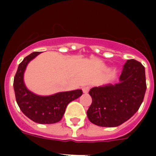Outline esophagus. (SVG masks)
<instances>
[{
  "instance_id": "1",
  "label": "esophagus",
  "mask_w": 156,
  "mask_h": 156,
  "mask_svg": "<svg viewBox=\"0 0 156 156\" xmlns=\"http://www.w3.org/2000/svg\"><path fill=\"white\" fill-rule=\"evenodd\" d=\"M88 91H89V87H88V86H86V87H83V92L84 94H88Z\"/></svg>"
}]
</instances>
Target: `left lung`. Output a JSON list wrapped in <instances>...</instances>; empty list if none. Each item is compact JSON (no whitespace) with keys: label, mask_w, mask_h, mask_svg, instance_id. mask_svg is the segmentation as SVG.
<instances>
[{"label":"left lung","mask_w":156,"mask_h":156,"mask_svg":"<svg viewBox=\"0 0 156 156\" xmlns=\"http://www.w3.org/2000/svg\"><path fill=\"white\" fill-rule=\"evenodd\" d=\"M146 91L144 67L134 59L127 60L119 83L89 90L92 104L87 111L89 121L102 127H116L138 111Z\"/></svg>","instance_id":"left-lung-1"}]
</instances>
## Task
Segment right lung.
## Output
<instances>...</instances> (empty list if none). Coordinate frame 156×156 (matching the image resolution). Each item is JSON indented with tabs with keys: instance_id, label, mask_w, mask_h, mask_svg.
<instances>
[{
	"instance_id": "add662e5",
	"label": "right lung",
	"mask_w": 156,
	"mask_h": 156,
	"mask_svg": "<svg viewBox=\"0 0 156 156\" xmlns=\"http://www.w3.org/2000/svg\"><path fill=\"white\" fill-rule=\"evenodd\" d=\"M41 52L34 51L19 64L14 78L16 100L22 113L38 124H55L61 120L68 105L83 94L81 89L61 92L49 96H39L28 90L23 80L24 72L29 62Z\"/></svg>"
}]
</instances>
